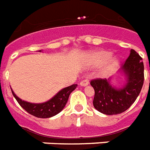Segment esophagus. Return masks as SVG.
Returning a JSON list of instances; mask_svg holds the SVG:
<instances>
[{"mask_svg": "<svg viewBox=\"0 0 150 150\" xmlns=\"http://www.w3.org/2000/svg\"><path fill=\"white\" fill-rule=\"evenodd\" d=\"M88 84H89V81L86 80V79H85V80L81 81L80 83H79V85H80V86H87Z\"/></svg>", "mask_w": 150, "mask_h": 150, "instance_id": "1", "label": "esophagus"}]
</instances>
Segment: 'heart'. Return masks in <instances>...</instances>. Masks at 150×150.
<instances>
[{
	"instance_id": "b5f03b06",
	"label": "heart",
	"mask_w": 150,
	"mask_h": 150,
	"mask_svg": "<svg viewBox=\"0 0 150 150\" xmlns=\"http://www.w3.org/2000/svg\"><path fill=\"white\" fill-rule=\"evenodd\" d=\"M112 53L107 50H98L90 55V62L93 65H99L106 62L105 71H110L118 65V59L117 57H110Z\"/></svg>"
}]
</instances>
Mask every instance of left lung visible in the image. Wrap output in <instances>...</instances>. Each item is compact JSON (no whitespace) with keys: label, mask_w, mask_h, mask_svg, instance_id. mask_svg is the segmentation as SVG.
Segmentation results:
<instances>
[{"label":"left lung","mask_w":150,"mask_h":150,"mask_svg":"<svg viewBox=\"0 0 150 150\" xmlns=\"http://www.w3.org/2000/svg\"><path fill=\"white\" fill-rule=\"evenodd\" d=\"M142 58L134 49L120 69L126 82L121 87L111 83V79H93L91 85L95 90L93 105L98 111L106 115H118L129 109L137 99L144 83Z\"/></svg>","instance_id":"left-lung-1"}]
</instances>
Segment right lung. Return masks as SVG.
Wrapping results in <instances>:
<instances>
[{
    "label": "right lung",
    "mask_w": 150,
    "mask_h": 150,
    "mask_svg": "<svg viewBox=\"0 0 150 150\" xmlns=\"http://www.w3.org/2000/svg\"><path fill=\"white\" fill-rule=\"evenodd\" d=\"M39 52H41L40 50ZM77 87V84H73L71 86L65 87L64 89L53 96L51 99L42 103H32L21 99L17 97L12 89V93L16 101L21 105L22 108L25 110L30 115L36 117L47 118L55 116L64 109L68 100L70 94Z\"/></svg>",
    "instance_id": "1"
}]
</instances>
